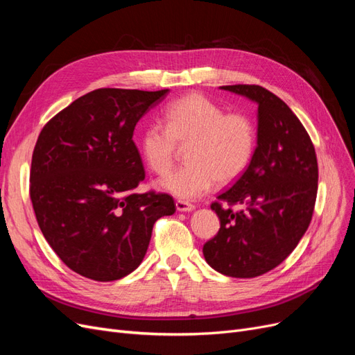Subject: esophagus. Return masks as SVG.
<instances>
[{"mask_svg": "<svg viewBox=\"0 0 355 355\" xmlns=\"http://www.w3.org/2000/svg\"><path fill=\"white\" fill-rule=\"evenodd\" d=\"M176 209H178V211H191V210L196 209V206H194V204L188 202V201L178 200L176 201Z\"/></svg>", "mask_w": 355, "mask_h": 355, "instance_id": "obj_1", "label": "esophagus"}]
</instances>
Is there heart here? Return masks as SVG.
Masks as SVG:
<instances>
[{
    "label": "heart",
    "instance_id": "1",
    "mask_svg": "<svg viewBox=\"0 0 355 355\" xmlns=\"http://www.w3.org/2000/svg\"><path fill=\"white\" fill-rule=\"evenodd\" d=\"M164 125L148 124L137 145L148 167L166 175L187 146L189 163L161 180V188L179 198H198L216 184L228 185L250 166L257 130L253 118L231 111L202 93H189L170 102L163 114Z\"/></svg>",
    "mask_w": 355,
    "mask_h": 355
}]
</instances>
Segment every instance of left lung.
Here are the masks:
<instances>
[{
    "instance_id": "1",
    "label": "left lung",
    "mask_w": 355,
    "mask_h": 355,
    "mask_svg": "<svg viewBox=\"0 0 355 355\" xmlns=\"http://www.w3.org/2000/svg\"><path fill=\"white\" fill-rule=\"evenodd\" d=\"M257 103V146L250 166L211 209L219 232L202 247L207 263L235 278L274 270L295 250L313 219L318 164L313 141L288 106L261 85H222ZM240 203L241 211L232 207Z\"/></svg>"
}]
</instances>
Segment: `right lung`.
Wrapping results in <instances>:
<instances>
[{"label": "right lung", "mask_w": 355, "mask_h": 355, "mask_svg": "<svg viewBox=\"0 0 355 355\" xmlns=\"http://www.w3.org/2000/svg\"><path fill=\"white\" fill-rule=\"evenodd\" d=\"M167 93L98 89L42 127L29 196L42 235L73 272L94 282L128 275L144 259L154 223L176 211L171 196L135 191L145 180L135 127Z\"/></svg>", "instance_id": "add662e5"}]
</instances>
